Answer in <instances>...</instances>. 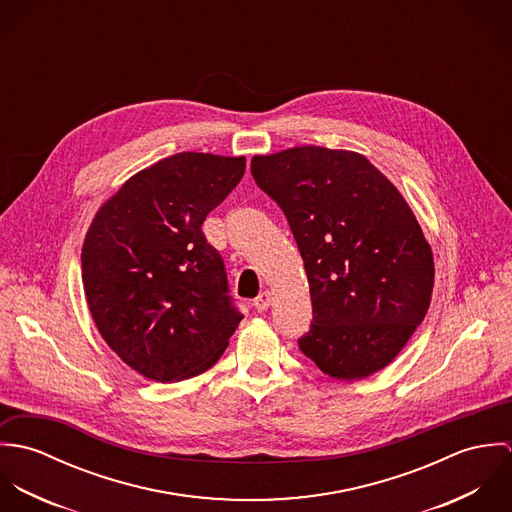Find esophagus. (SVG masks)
<instances>
[{
    "label": "esophagus",
    "mask_w": 512,
    "mask_h": 512,
    "mask_svg": "<svg viewBox=\"0 0 512 512\" xmlns=\"http://www.w3.org/2000/svg\"><path fill=\"white\" fill-rule=\"evenodd\" d=\"M270 305H272V293L270 292H262L254 299V307L258 311H266Z\"/></svg>",
    "instance_id": "1"
}]
</instances>
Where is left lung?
Masks as SVG:
<instances>
[{"mask_svg": "<svg viewBox=\"0 0 512 512\" xmlns=\"http://www.w3.org/2000/svg\"><path fill=\"white\" fill-rule=\"evenodd\" d=\"M303 258L313 323L297 343L325 374L390 365L424 321L434 254L400 191L365 155L319 146L252 157Z\"/></svg>", "mask_w": 512, "mask_h": 512, "instance_id": "obj_1", "label": "left lung"}]
</instances>
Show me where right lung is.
I'll return each mask as SVG.
<instances>
[{
  "label": "right lung",
  "mask_w": 512,
  "mask_h": 512,
  "mask_svg": "<svg viewBox=\"0 0 512 512\" xmlns=\"http://www.w3.org/2000/svg\"><path fill=\"white\" fill-rule=\"evenodd\" d=\"M244 169V155H169L132 175L90 222L80 254L90 315L108 347L149 380L209 370L244 317L201 230Z\"/></svg>",
  "instance_id": "add662e5"
}]
</instances>
